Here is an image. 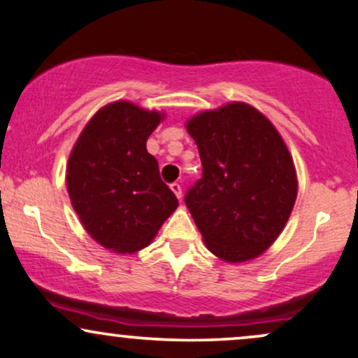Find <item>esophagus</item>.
<instances>
[{
	"instance_id": "34e87169",
	"label": "esophagus",
	"mask_w": 358,
	"mask_h": 358,
	"mask_svg": "<svg viewBox=\"0 0 358 358\" xmlns=\"http://www.w3.org/2000/svg\"><path fill=\"white\" fill-rule=\"evenodd\" d=\"M171 189H172V192H174L176 196H178V199H180V197H182V187H180L179 182H172L171 184Z\"/></svg>"
}]
</instances>
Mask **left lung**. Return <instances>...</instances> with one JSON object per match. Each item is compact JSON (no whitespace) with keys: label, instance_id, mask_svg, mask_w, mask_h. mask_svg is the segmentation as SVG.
Here are the masks:
<instances>
[{"label":"left lung","instance_id":"1","mask_svg":"<svg viewBox=\"0 0 358 358\" xmlns=\"http://www.w3.org/2000/svg\"><path fill=\"white\" fill-rule=\"evenodd\" d=\"M187 132L199 149L202 178L184 201L207 249L227 262L257 257L279 237L297 197L287 145L244 103L197 114Z\"/></svg>","mask_w":358,"mask_h":358}]
</instances>
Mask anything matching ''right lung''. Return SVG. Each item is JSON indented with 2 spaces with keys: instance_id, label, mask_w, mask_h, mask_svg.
<instances>
[{
  "instance_id": "obj_1",
  "label": "right lung",
  "mask_w": 358,
  "mask_h": 358,
  "mask_svg": "<svg viewBox=\"0 0 358 358\" xmlns=\"http://www.w3.org/2000/svg\"><path fill=\"white\" fill-rule=\"evenodd\" d=\"M162 114L117 101L87 122L68 161V192L96 242L119 254L151 244L178 197L145 149Z\"/></svg>"
}]
</instances>
